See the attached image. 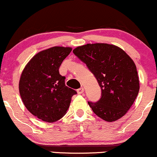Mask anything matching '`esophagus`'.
I'll use <instances>...</instances> for the list:
<instances>
[{"instance_id": "obj_1", "label": "esophagus", "mask_w": 157, "mask_h": 157, "mask_svg": "<svg viewBox=\"0 0 157 157\" xmlns=\"http://www.w3.org/2000/svg\"><path fill=\"white\" fill-rule=\"evenodd\" d=\"M84 92V89L83 88H80V89H77V93L79 94H82V93Z\"/></svg>"}]
</instances>
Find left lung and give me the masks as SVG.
I'll return each instance as SVG.
<instances>
[{
	"label": "left lung",
	"instance_id": "8db88e82",
	"mask_svg": "<svg viewBox=\"0 0 157 157\" xmlns=\"http://www.w3.org/2000/svg\"><path fill=\"white\" fill-rule=\"evenodd\" d=\"M73 53L86 64L101 88V98L88 102L94 113L113 122L128 112L137 97L140 82L136 65L122 48L108 44L78 46Z\"/></svg>",
	"mask_w": 157,
	"mask_h": 157
}]
</instances>
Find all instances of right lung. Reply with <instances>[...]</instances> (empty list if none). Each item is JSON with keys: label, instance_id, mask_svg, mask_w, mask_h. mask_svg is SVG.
<instances>
[{"label": "right lung", "instance_id": "add662e5", "mask_svg": "<svg viewBox=\"0 0 157 157\" xmlns=\"http://www.w3.org/2000/svg\"><path fill=\"white\" fill-rule=\"evenodd\" d=\"M72 48L54 46L38 52L25 66L19 82V92L26 108L40 120H59L66 113L76 91L65 85L60 75L62 62Z\"/></svg>", "mask_w": 157, "mask_h": 157}]
</instances>
